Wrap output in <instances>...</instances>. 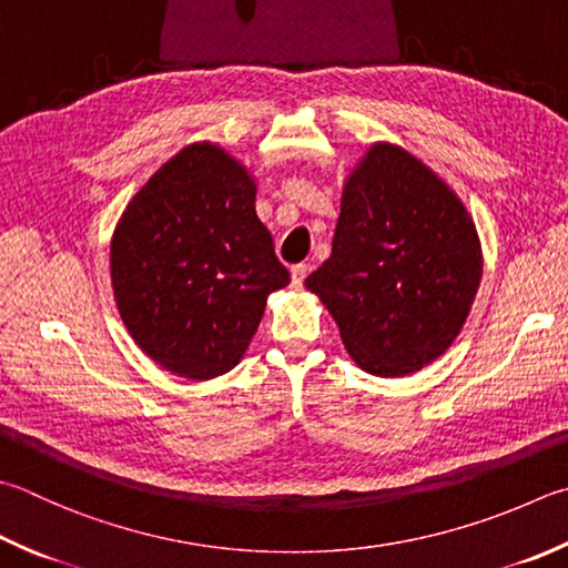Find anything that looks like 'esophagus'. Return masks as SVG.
Listing matches in <instances>:
<instances>
[{"instance_id":"esophagus-1","label":"esophagus","mask_w":568,"mask_h":568,"mask_svg":"<svg viewBox=\"0 0 568 568\" xmlns=\"http://www.w3.org/2000/svg\"><path fill=\"white\" fill-rule=\"evenodd\" d=\"M306 274H308V264H294L292 266V286L294 288H302Z\"/></svg>"}]
</instances>
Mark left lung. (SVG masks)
Segmentation results:
<instances>
[{"label":"left lung","instance_id":"8db88e82","mask_svg":"<svg viewBox=\"0 0 568 568\" xmlns=\"http://www.w3.org/2000/svg\"><path fill=\"white\" fill-rule=\"evenodd\" d=\"M479 280L465 202L420 158L381 141L348 173L331 256L304 284L361 371L400 378L453 346Z\"/></svg>","mask_w":568,"mask_h":568}]
</instances>
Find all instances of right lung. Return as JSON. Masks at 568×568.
<instances>
[{"label":"right lung","mask_w":568,"mask_h":568,"mask_svg":"<svg viewBox=\"0 0 568 568\" xmlns=\"http://www.w3.org/2000/svg\"><path fill=\"white\" fill-rule=\"evenodd\" d=\"M247 165L190 143L135 192L111 237V286L128 334L180 378L210 381L247 353L266 296L288 284L254 210Z\"/></svg>","instance_id":"obj_1"}]
</instances>
